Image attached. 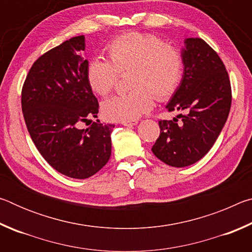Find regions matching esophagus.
Wrapping results in <instances>:
<instances>
[{"label":"esophagus","instance_id":"obj_1","mask_svg":"<svg viewBox=\"0 0 252 252\" xmlns=\"http://www.w3.org/2000/svg\"><path fill=\"white\" fill-rule=\"evenodd\" d=\"M122 126H133L135 125H138V120H132V121H122L121 122Z\"/></svg>","mask_w":252,"mask_h":252}]
</instances>
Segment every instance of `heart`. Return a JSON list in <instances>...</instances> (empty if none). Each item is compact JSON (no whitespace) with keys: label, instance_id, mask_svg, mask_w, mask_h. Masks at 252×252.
Returning a JSON list of instances; mask_svg holds the SVG:
<instances>
[{"label":"heart","instance_id":"heart-1","mask_svg":"<svg viewBox=\"0 0 252 252\" xmlns=\"http://www.w3.org/2000/svg\"><path fill=\"white\" fill-rule=\"evenodd\" d=\"M106 52L110 61L94 58L89 62L87 79L90 88L96 94L106 96L116 87L119 75L132 71L130 87L133 89L102 103V112L109 120H135L152 109L153 95L167 101L181 83V52L152 34H122L110 42Z\"/></svg>","mask_w":252,"mask_h":252}]
</instances>
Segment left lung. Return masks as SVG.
<instances>
[{
	"instance_id": "obj_1",
	"label": "left lung",
	"mask_w": 252,
	"mask_h": 252,
	"mask_svg": "<svg viewBox=\"0 0 252 252\" xmlns=\"http://www.w3.org/2000/svg\"><path fill=\"white\" fill-rule=\"evenodd\" d=\"M183 75L165 108L180 111L178 122L160 120L152 152L165 164L188 167L207 155L218 139L231 106V85L219 55L199 37L185 40Z\"/></svg>"
}]
</instances>
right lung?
Returning <instances> with one entry per match:
<instances>
[{"label":"right lung","mask_w":252,"mask_h":252,"mask_svg":"<svg viewBox=\"0 0 252 252\" xmlns=\"http://www.w3.org/2000/svg\"><path fill=\"white\" fill-rule=\"evenodd\" d=\"M84 50V35H80L41 55L29 71L21 100L25 125L41 156L73 179L90 178L106 164L114 127L99 120L87 129L79 127L99 112L88 83Z\"/></svg>","instance_id":"right-lung-1"}]
</instances>
